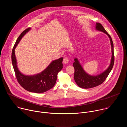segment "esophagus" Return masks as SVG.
<instances>
[{"label":"esophagus","mask_w":127,"mask_h":127,"mask_svg":"<svg viewBox=\"0 0 127 127\" xmlns=\"http://www.w3.org/2000/svg\"><path fill=\"white\" fill-rule=\"evenodd\" d=\"M63 62V63H64V64H67V63H68V62H69V59H68V58L67 57H65V58H64Z\"/></svg>","instance_id":"34e87169"}]
</instances>
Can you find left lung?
Instances as JSON below:
<instances>
[{"label": "left lung", "instance_id": "left-lung-1", "mask_svg": "<svg viewBox=\"0 0 127 127\" xmlns=\"http://www.w3.org/2000/svg\"><path fill=\"white\" fill-rule=\"evenodd\" d=\"M96 29L98 31L103 32L106 33L108 36V37L110 38L112 52L111 62L110 66L101 74L97 76H90L87 74L84 71L81 66L80 65L78 60L76 58L74 59L75 62L73 63V65L75 69L74 78L78 86L82 88H93L102 84L105 81L108 74H110L114 64L115 56L114 53V44L111 35L108 33L102 25L100 23H96Z\"/></svg>", "mask_w": 127, "mask_h": 127}]
</instances>
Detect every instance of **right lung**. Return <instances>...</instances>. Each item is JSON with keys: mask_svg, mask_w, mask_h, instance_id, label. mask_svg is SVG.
<instances>
[{"mask_svg": "<svg viewBox=\"0 0 127 127\" xmlns=\"http://www.w3.org/2000/svg\"><path fill=\"white\" fill-rule=\"evenodd\" d=\"M30 29V28L26 29L16 40L11 53L12 64L17 81L22 87L30 92L43 93L51 89L55 85L57 79L58 73L63 68V58L61 57L53 61L40 74L34 76H26L22 74L17 67L14 49L22 37Z\"/></svg>", "mask_w": 127, "mask_h": 127, "instance_id": "right-lung-1", "label": "right lung"}]
</instances>
